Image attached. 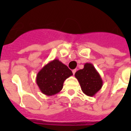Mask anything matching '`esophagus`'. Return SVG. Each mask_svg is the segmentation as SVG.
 <instances>
[{
    "label": "esophagus",
    "mask_w": 131,
    "mask_h": 131,
    "mask_svg": "<svg viewBox=\"0 0 131 131\" xmlns=\"http://www.w3.org/2000/svg\"><path fill=\"white\" fill-rule=\"evenodd\" d=\"M76 71H76V69L73 70V75H75V73Z\"/></svg>",
    "instance_id": "esophagus-1"
}]
</instances>
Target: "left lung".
Instances as JSON below:
<instances>
[{
  "mask_svg": "<svg viewBox=\"0 0 131 131\" xmlns=\"http://www.w3.org/2000/svg\"><path fill=\"white\" fill-rule=\"evenodd\" d=\"M75 77L80 83L82 92L86 95L94 96L103 86L102 78L91 63H86L83 69L76 72Z\"/></svg>",
  "mask_w": 131,
  "mask_h": 131,
  "instance_id": "1",
  "label": "left lung"
}]
</instances>
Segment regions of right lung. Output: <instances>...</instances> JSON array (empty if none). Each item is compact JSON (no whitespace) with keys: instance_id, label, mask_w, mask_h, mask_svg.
Here are the masks:
<instances>
[{"instance_id":"1","label":"right lung","mask_w":131,"mask_h":131,"mask_svg":"<svg viewBox=\"0 0 131 131\" xmlns=\"http://www.w3.org/2000/svg\"><path fill=\"white\" fill-rule=\"evenodd\" d=\"M73 73L59 60L54 59L45 64L36 77V82L42 93L52 96L60 92L64 80Z\"/></svg>"}]
</instances>
